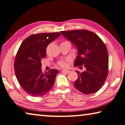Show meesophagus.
<instances>
[{"mask_svg":"<svg viewBox=\"0 0 125 125\" xmlns=\"http://www.w3.org/2000/svg\"><path fill=\"white\" fill-rule=\"evenodd\" d=\"M62 72L63 73H70V71H68V70H63L62 71Z\"/></svg>","mask_w":125,"mask_h":125,"instance_id":"obj_1","label":"esophagus"}]
</instances>
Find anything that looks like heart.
Instances as JSON below:
<instances>
[{"mask_svg":"<svg viewBox=\"0 0 125 125\" xmlns=\"http://www.w3.org/2000/svg\"><path fill=\"white\" fill-rule=\"evenodd\" d=\"M58 64L62 67H66L67 66V63L65 61H61L58 62Z\"/></svg>","mask_w":125,"mask_h":125,"instance_id":"heart-1","label":"heart"}]
</instances>
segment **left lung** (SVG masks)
Instances as JSON below:
<instances>
[{"mask_svg": "<svg viewBox=\"0 0 125 125\" xmlns=\"http://www.w3.org/2000/svg\"><path fill=\"white\" fill-rule=\"evenodd\" d=\"M77 49L75 67L83 66L86 70L80 73L74 82L77 90L85 94L97 92L104 85L108 72V55L105 44L96 33L87 30L61 31Z\"/></svg>", "mask_w": 125, "mask_h": 125, "instance_id": "left-lung-1", "label": "left lung"}]
</instances>
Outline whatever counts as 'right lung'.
Returning a JSON list of instances; mask_svg holds the SVG:
<instances>
[{
	"label": "right lung",
	"mask_w": 125,
	"mask_h": 125,
	"mask_svg": "<svg viewBox=\"0 0 125 125\" xmlns=\"http://www.w3.org/2000/svg\"><path fill=\"white\" fill-rule=\"evenodd\" d=\"M61 34L55 32L31 35L19 47L15 58V74L21 87L31 96H43L54 83L59 71L52 69L43 73L41 61L46 55L48 45Z\"/></svg>",
	"instance_id": "1"
}]
</instances>
